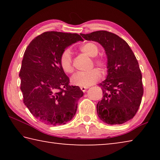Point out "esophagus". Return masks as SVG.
Returning <instances> with one entry per match:
<instances>
[{
	"instance_id": "obj_1",
	"label": "esophagus",
	"mask_w": 160,
	"mask_h": 160,
	"mask_svg": "<svg viewBox=\"0 0 160 160\" xmlns=\"http://www.w3.org/2000/svg\"><path fill=\"white\" fill-rule=\"evenodd\" d=\"M88 87H80L81 90H82L83 92H86L87 89H88Z\"/></svg>"
}]
</instances>
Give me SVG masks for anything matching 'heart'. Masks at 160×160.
<instances>
[{
  "label": "heart",
  "instance_id": "b5f03b06",
  "mask_svg": "<svg viewBox=\"0 0 160 160\" xmlns=\"http://www.w3.org/2000/svg\"><path fill=\"white\" fill-rule=\"evenodd\" d=\"M80 50L90 57H94V63L102 68L107 66V60L104 57H95L99 53V47L95 43L87 42L81 45ZM59 63L62 70L66 73H71L73 71L72 54L69 48L63 51L60 56ZM101 78V72L97 68H93L89 71L78 72L71 78V83L74 85L80 87H89L97 82Z\"/></svg>",
  "mask_w": 160,
  "mask_h": 160
}]
</instances>
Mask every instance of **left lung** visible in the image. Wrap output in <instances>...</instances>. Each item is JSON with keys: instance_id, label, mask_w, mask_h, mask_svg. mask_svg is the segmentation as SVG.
I'll return each mask as SVG.
<instances>
[{"instance_id": "left-lung-1", "label": "left lung", "mask_w": 160, "mask_h": 160, "mask_svg": "<svg viewBox=\"0 0 160 160\" xmlns=\"http://www.w3.org/2000/svg\"><path fill=\"white\" fill-rule=\"evenodd\" d=\"M80 35L101 44L107 56V76L99 84L103 97L97 105V115L109 125L127 122L137 113L143 95L141 71L133 52L125 40L112 32Z\"/></svg>"}]
</instances>
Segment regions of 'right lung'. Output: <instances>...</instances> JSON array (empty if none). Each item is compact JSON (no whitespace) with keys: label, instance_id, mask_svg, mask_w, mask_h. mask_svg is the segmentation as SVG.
Segmentation results:
<instances>
[{"label":"right lung","instance_id":"right-lung-1","mask_svg":"<svg viewBox=\"0 0 160 160\" xmlns=\"http://www.w3.org/2000/svg\"><path fill=\"white\" fill-rule=\"evenodd\" d=\"M82 41L78 34L46 32L26 48L19 76L23 102L29 112L47 125H64L74 117L83 96L78 86H70L61 68L63 51Z\"/></svg>","mask_w":160,"mask_h":160}]
</instances>
